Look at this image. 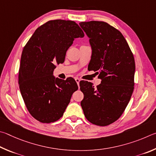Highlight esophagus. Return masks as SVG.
Here are the masks:
<instances>
[{
    "instance_id": "1",
    "label": "esophagus",
    "mask_w": 156,
    "mask_h": 156,
    "mask_svg": "<svg viewBox=\"0 0 156 156\" xmlns=\"http://www.w3.org/2000/svg\"><path fill=\"white\" fill-rule=\"evenodd\" d=\"M75 81L76 82V83H77L78 86H80V80L79 78H75Z\"/></svg>"
}]
</instances>
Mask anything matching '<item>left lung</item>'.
Segmentation results:
<instances>
[{
  "label": "left lung",
  "instance_id": "left-lung-1",
  "mask_svg": "<svg viewBox=\"0 0 156 156\" xmlns=\"http://www.w3.org/2000/svg\"><path fill=\"white\" fill-rule=\"evenodd\" d=\"M80 25L92 48L88 70L97 71L101 80L96 88L88 81H80L84 95L81 105L88 121L107 126L120 118L132 97L134 57L121 33L107 23L81 22Z\"/></svg>",
  "mask_w": 156,
  "mask_h": 156
}]
</instances>
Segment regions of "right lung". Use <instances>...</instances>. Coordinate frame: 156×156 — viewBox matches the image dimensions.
Here are the masks:
<instances>
[{
    "label": "right lung",
    "instance_id": "1",
    "mask_svg": "<svg viewBox=\"0 0 156 156\" xmlns=\"http://www.w3.org/2000/svg\"><path fill=\"white\" fill-rule=\"evenodd\" d=\"M84 34L75 22L48 21L35 30L22 53L19 88L31 115L43 123L59 120L77 90L75 80L53 75L55 64L64 62L66 53L75 38Z\"/></svg>",
    "mask_w": 156,
    "mask_h": 156
}]
</instances>
